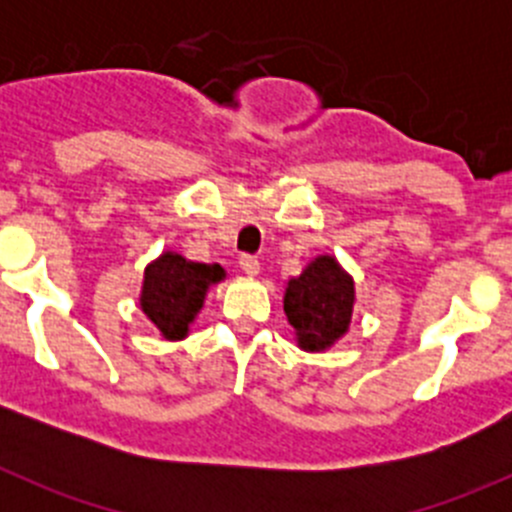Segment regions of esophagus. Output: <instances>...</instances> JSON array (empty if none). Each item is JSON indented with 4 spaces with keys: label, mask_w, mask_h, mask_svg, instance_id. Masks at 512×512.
<instances>
[{
    "label": "esophagus",
    "mask_w": 512,
    "mask_h": 512,
    "mask_svg": "<svg viewBox=\"0 0 512 512\" xmlns=\"http://www.w3.org/2000/svg\"><path fill=\"white\" fill-rule=\"evenodd\" d=\"M240 270L245 272L247 277H257V275H260V262H257V257L242 255L240 257Z\"/></svg>",
    "instance_id": "34e87169"
}]
</instances>
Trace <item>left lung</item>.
<instances>
[{"mask_svg":"<svg viewBox=\"0 0 512 512\" xmlns=\"http://www.w3.org/2000/svg\"><path fill=\"white\" fill-rule=\"evenodd\" d=\"M354 302V280L337 257H314L285 287V314L297 347L304 352L334 347L349 332Z\"/></svg>","mask_w":512,"mask_h":512,"instance_id":"left-lung-1","label":"left lung"}]
</instances>
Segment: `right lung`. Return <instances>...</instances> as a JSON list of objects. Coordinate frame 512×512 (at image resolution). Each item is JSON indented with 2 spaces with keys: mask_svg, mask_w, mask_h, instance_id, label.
Returning a JSON list of instances; mask_svg holds the SVG:
<instances>
[{
  "mask_svg": "<svg viewBox=\"0 0 512 512\" xmlns=\"http://www.w3.org/2000/svg\"><path fill=\"white\" fill-rule=\"evenodd\" d=\"M223 280L225 270L220 265L185 260L178 252L168 250L143 272L141 309L160 337L178 342L188 337L208 289Z\"/></svg>",
  "mask_w": 512,
  "mask_h": 512,
  "instance_id": "add662e5",
  "label": "right lung"
}]
</instances>
